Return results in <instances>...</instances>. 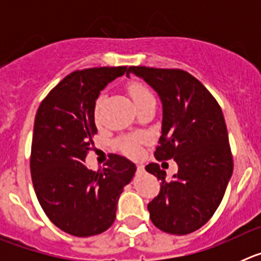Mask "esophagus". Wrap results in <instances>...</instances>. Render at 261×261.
Returning a JSON list of instances; mask_svg holds the SVG:
<instances>
[{
    "instance_id": "esophagus-1",
    "label": "esophagus",
    "mask_w": 261,
    "mask_h": 261,
    "mask_svg": "<svg viewBox=\"0 0 261 261\" xmlns=\"http://www.w3.org/2000/svg\"><path fill=\"white\" fill-rule=\"evenodd\" d=\"M145 171L144 165H137V174H142Z\"/></svg>"
}]
</instances>
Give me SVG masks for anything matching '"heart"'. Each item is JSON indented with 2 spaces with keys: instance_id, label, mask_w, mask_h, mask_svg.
Listing matches in <instances>:
<instances>
[{
  "instance_id": "b5f03b06",
  "label": "heart",
  "mask_w": 261,
  "mask_h": 261,
  "mask_svg": "<svg viewBox=\"0 0 261 261\" xmlns=\"http://www.w3.org/2000/svg\"><path fill=\"white\" fill-rule=\"evenodd\" d=\"M128 91L130 94V96H132L136 107L141 105V103H144L147 99L154 98L150 90L147 89L145 85L138 84V82H133V84L129 85ZM121 147H123V150L128 155H137L140 153V141H138L137 138L132 137L124 138L123 141H121Z\"/></svg>"
}]
</instances>
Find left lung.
<instances>
[{"mask_svg": "<svg viewBox=\"0 0 261 261\" xmlns=\"http://www.w3.org/2000/svg\"><path fill=\"white\" fill-rule=\"evenodd\" d=\"M128 73L142 78L162 102V132L154 156L174 159L179 167L171 181H166L158 163L145 167L162 180L159 195L147 204L150 220L168 234H190L211 220L232 175L222 110L199 80L180 69L130 66Z\"/></svg>", "mask_w": 261, "mask_h": 261, "instance_id": "8db88e82", "label": "left lung"}]
</instances>
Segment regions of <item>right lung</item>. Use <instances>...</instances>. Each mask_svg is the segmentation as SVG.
Segmentation results:
<instances>
[{
    "label": "right lung",
    "instance_id": "add662e5",
    "mask_svg": "<svg viewBox=\"0 0 261 261\" xmlns=\"http://www.w3.org/2000/svg\"><path fill=\"white\" fill-rule=\"evenodd\" d=\"M125 71L126 66L73 71L45 96L36 112L30 161L34 190L48 218L74 237L110 229L120 195L135 176V163L117 154H111L99 171L84 163L98 132L95 100Z\"/></svg>",
    "mask_w": 261,
    "mask_h": 261
}]
</instances>
